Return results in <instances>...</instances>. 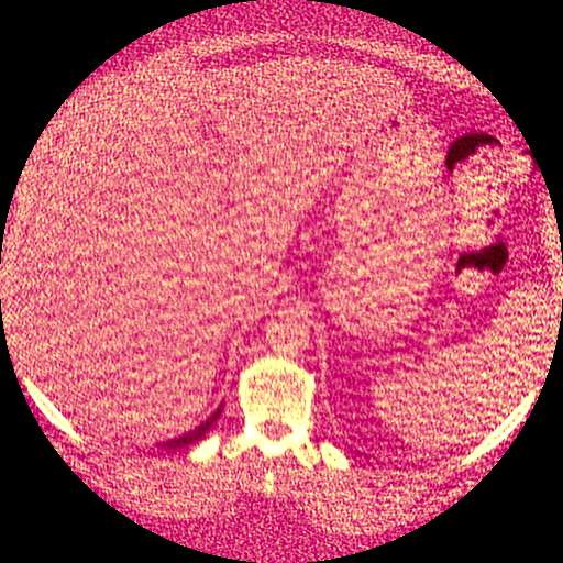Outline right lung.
<instances>
[{"label":"right lung","instance_id":"1","mask_svg":"<svg viewBox=\"0 0 563 563\" xmlns=\"http://www.w3.org/2000/svg\"><path fill=\"white\" fill-rule=\"evenodd\" d=\"M217 418H219V410L214 412V416L209 418V421H206V423H200L198 429H192V431H187V434H183V437L172 439V442H166L164 448H169V450H183V448H190V444H196L198 439H203V437H206V431H209L211 426H214Z\"/></svg>","mask_w":563,"mask_h":563}]
</instances>
